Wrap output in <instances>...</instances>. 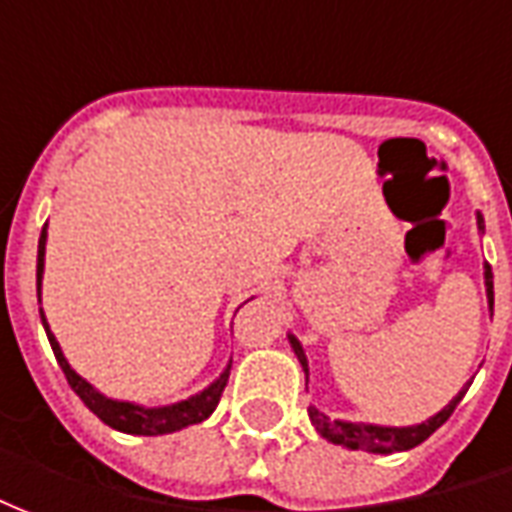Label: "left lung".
<instances>
[{"instance_id":"obj_1","label":"left lung","mask_w":512,"mask_h":512,"mask_svg":"<svg viewBox=\"0 0 512 512\" xmlns=\"http://www.w3.org/2000/svg\"><path fill=\"white\" fill-rule=\"evenodd\" d=\"M477 227H480V233L485 230L483 216L477 213ZM483 277H485V296H488V310L494 315V274H491V266L485 263L483 266ZM290 348H293V354L299 356L301 367H304V376H310V365H307V356H304V348L301 343L288 334ZM472 384V381H469ZM469 384L463 386L458 395L452 397L447 406L441 408L439 414H433L425 422H419V425H406V428H389V425H370V422H348V419H329L323 411H318L315 406H310V419L315 430L321 433L323 439L332 441V444H343L348 450H365V452H376V455H392V452H403L411 450V447H417L422 441L428 439L430 433H436V430L450 419V414L455 411V406L461 403L463 395H466V389Z\"/></svg>"}]
</instances>
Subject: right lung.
<instances>
[{
	"instance_id": "obj_1",
	"label": "right lung",
	"mask_w": 512,
	"mask_h": 512,
	"mask_svg": "<svg viewBox=\"0 0 512 512\" xmlns=\"http://www.w3.org/2000/svg\"><path fill=\"white\" fill-rule=\"evenodd\" d=\"M46 224H43V230H40V241H38V301H40V282H43V260H46ZM40 321H43V329H46V337H49L51 351L57 356V362H60L62 373L68 378V384L76 395L82 397V403L90 411H93L95 417L106 422L109 428L120 430V433H134V436H161V433H175V430L189 428V425H197L202 419H208L213 414V408L219 406V397H222L224 386H227V378H230V365L224 367L222 376L216 378L211 386H205L202 392L197 395L186 397V400H180V403H169V406H139V403H128V400H115V397H106L101 395L98 389H95L90 381H84L71 365H68V359L62 354L60 343H57V337L51 334L49 321H46V315L40 310Z\"/></svg>"
}]
</instances>
